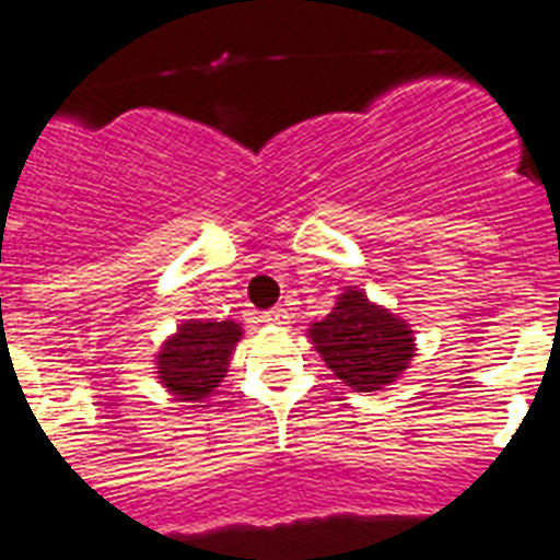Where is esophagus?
Wrapping results in <instances>:
<instances>
[{
	"mask_svg": "<svg viewBox=\"0 0 560 560\" xmlns=\"http://www.w3.org/2000/svg\"><path fill=\"white\" fill-rule=\"evenodd\" d=\"M287 310H281V306H273V310L268 312H261V324H268V326H284L287 324Z\"/></svg>",
	"mask_w": 560,
	"mask_h": 560,
	"instance_id": "34e87169",
	"label": "esophagus"
}]
</instances>
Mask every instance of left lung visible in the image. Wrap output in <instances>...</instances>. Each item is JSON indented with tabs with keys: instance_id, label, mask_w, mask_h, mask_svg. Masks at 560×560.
<instances>
[{
	"instance_id": "1",
	"label": "left lung",
	"mask_w": 560,
	"mask_h": 560,
	"mask_svg": "<svg viewBox=\"0 0 560 560\" xmlns=\"http://www.w3.org/2000/svg\"><path fill=\"white\" fill-rule=\"evenodd\" d=\"M310 340L326 365L351 390L374 393L393 385L416 357V337L401 317L349 287L335 310L310 326Z\"/></svg>"
}]
</instances>
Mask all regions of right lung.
I'll list each match as a JSON object with an SVG mask.
<instances>
[{"mask_svg": "<svg viewBox=\"0 0 560 560\" xmlns=\"http://www.w3.org/2000/svg\"><path fill=\"white\" fill-rule=\"evenodd\" d=\"M243 329L234 320H184L155 354V374L175 401H203L220 387Z\"/></svg>", "mask_w": 560, "mask_h": 560, "instance_id": "add662e5", "label": "right lung"}]
</instances>
